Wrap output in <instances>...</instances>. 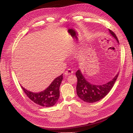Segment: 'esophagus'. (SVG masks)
Listing matches in <instances>:
<instances>
[{
    "label": "esophagus",
    "mask_w": 133,
    "mask_h": 133,
    "mask_svg": "<svg viewBox=\"0 0 133 133\" xmlns=\"http://www.w3.org/2000/svg\"><path fill=\"white\" fill-rule=\"evenodd\" d=\"M73 71L71 70L70 69H69L65 71L64 74H65V75H70V74H73Z\"/></svg>",
    "instance_id": "34e87169"
}]
</instances>
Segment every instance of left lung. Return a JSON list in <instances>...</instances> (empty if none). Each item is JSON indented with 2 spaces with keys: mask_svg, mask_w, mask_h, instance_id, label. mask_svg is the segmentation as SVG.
Segmentation results:
<instances>
[{
  "mask_svg": "<svg viewBox=\"0 0 133 133\" xmlns=\"http://www.w3.org/2000/svg\"><path fill=\"white\" fill-rule=\"evenodd\" d=\"M109 30L112 37L119 43L118 39L115 34L110 29H109ZM76 76L78 79L76 85V92L78 96L84 102L94 103L102 99L109 92L118 78V74L109 82L100 85H93L88 82L80 70L76 72Z\"/></svg>",
  "mask_w": 133,
  "mask_h": 133,
  "instance_id": "1",
  "label": "left lung"
}]
</instances>
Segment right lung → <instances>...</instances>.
<instances>
[{
  "mask_svg": "<svg viewBox=\"0 0 133 133\" xmlns=\"http://www.w3.org/2000/svg\"><path fill=\"white\" fill-rule=\"evenodd\" d=\"M63 80V74L55 78L46 89L40 92H33L21 86L23 90L31 101L42 107H50L54 105L59 98V87Z\"/></svg>",
  "mask_w": 133,
  "mask_h": 133,
  "instance_id": "1",
  "label": "right lung"
}]
</instances>
